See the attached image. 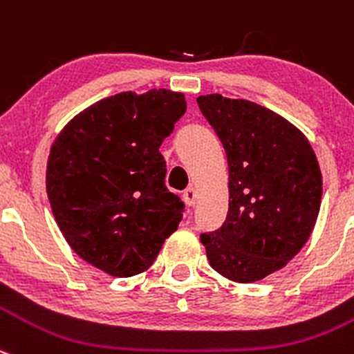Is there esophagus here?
<instances>
[{
    "mask_svg": "<svg viewBox=\"0 0 354 354\" xmlns=\"http://www.w3.org/2000/svg\"><path fill=\"white\" fill-rule=\"evenodd\" d=\"M183 199H185V203L188 204V206H194V204H196V201H197V192H196V188H187V190H185L183 192Z\"/></svg>",
    "mask_w": 354,
    "mask_h": 354,
    "instance_id": "34e87169",
    "label": "esophagus"
}]
</instances>
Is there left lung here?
<instances>
[{"instance_id": "1", "label": "left lung", "mask_w": 354, "mask_h": 354, "mask_svg": "<svg viewBox=\"0 0 354 354\" xmlns=\"http://www.w3.org/2000/svg\"><path fill=\"white\" fill-rule=\"evenodd\" d=\"M229 162V213L201 234L211 267L236 283L283 269L315 229L322 171L311 145L281 115L246 99L197 97Z\"/></svg>"}]
</instances>
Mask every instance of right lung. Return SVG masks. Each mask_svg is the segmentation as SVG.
<instances>
[{
  "label": "right lung",
  "instance_id": "obj_1",
  "mask_svg": "<svg viewBox=\"0 0 354 354\" xmlns=\"http://www.w3.org/2000/svg\"><path fill=\"white\" fill-rule=\"evenodd\" d=\"M187 110L166 88L120 92L68 122L50 148L47 194L71 250L115 277L143 272L183 216L162 141Z\"/></svg>",
  "mask_w": 354,
  "mask_h": 354
}]
</instances>
